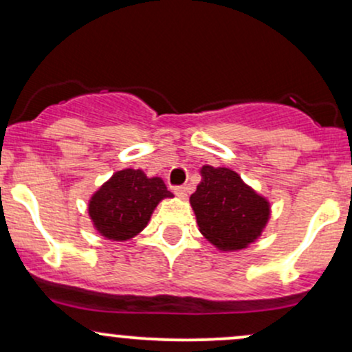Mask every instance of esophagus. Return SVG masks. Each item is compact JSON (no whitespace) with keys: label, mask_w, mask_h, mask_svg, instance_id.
Here are the masks:
<instances>
[{"label":"esophagus","mask_w":352,"mask_h":352,"mask_svg":"<svg viewBox=\"0 0 352 352\" xmlns=\"http://www.w3.org/2000/svg\"><path fill=\"white\" fill-rule=\"evenodd\" d=\"M173 192H175V195L180 197V199H185V197H187V187H185V185L173 187Z\"/></svg>","instance_id":"obj_1"}]
</instances>
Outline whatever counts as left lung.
Wrapping results in <instances>:
<instances>
[{"label":"left lung","instance_id":"8db88e82","mask_svg":"<svg viewBox=\"0 0 352 352\" xmlns=\"http://www.w3.org/2000/svg\"><path fill=\"white\" fill-rule=\"evenodd\" d=\"M200 173L190 205L201 235L225 252L253 243L268 223L270 201L230 168L204 165Z\"/></svg>","mask_w":352,"mask_h":352}]
</instances>
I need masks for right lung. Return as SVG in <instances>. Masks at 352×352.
Returning <instances> with one entry per match:
<instances>
[{"label":"right lung","mask_w":352,"mask_h":352,"mask_svg":"<svg viewBox=\"0 0 352 352\" xmlns=\"http://www.w3.org/2000/svg\"><path fill=\"white\" fill-rule=\"evenodd\" d=\"M173 197L160 177L148 179L142 170L116 172L89 200V217L107 240L125 241L147 227L160 200Z\"/></svg>","instance_id":"obj_1"}]
</instances>
